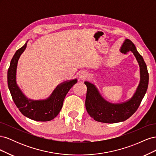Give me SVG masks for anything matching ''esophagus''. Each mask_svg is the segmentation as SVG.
I'll return each instance as SVG.
<instances>
[{"label": "esophagus", "instance_id": "esophagus-1", "mask_svg": "<svg viewBox=\"0 0 156 156\" xmlns=\"http://www.w3.org/2000/svg\"><path fill=\"white\" fill-rule=\"evenodd\" d=\"M79 77L82 80L86 79L88 77V73L87 72H84V71H83V72H81L79 74Z\"/></svg>", "mask_w": 156, "mask_h": 156}]
</instances>
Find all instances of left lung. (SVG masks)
<instances>
[{"mask_svg": "<svg viewBox=\"0 0 156 156\" xmlns=\"http://www.w3.org/2000/svg\"><path fill=\"white\" fill-rule=\"evenodd\" d=\"M120 51L123 53L132 52L139 64L140 83L131 98L120 103H109L101 96L93 84L88 81L84 82L87 87L85 100L87 111L94 120L103 123H117L128 119L137 110L148 86L149 75L147 66L133 42L126 39L121 47Z\"/></svg>", "mask_w": 156, "mask_h": 156, "instance_id": "1", "label": "left lung"}]
</instances>
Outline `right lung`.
Returning <instances> with one entry per match:
<instances>
[{"instance_id":"1","label":"right lung","mask_w":156,"mask_h":156,"mask_svg":"<svg viewBox=\"0 0 156 156\" xmlns=\"http://www.w3.org/2000/svg\"><path fill=\"white\" fill-rule=\"evenodd\" d=\"M26 47L27 43L16 52L11 60L8 70V88L14 103L23 115L36 121H50L58 115L66 96L70 88L77 83V80H71L58 85L46 100H31L27 98L17 87L16 81L18 60Z\"/></svg>"}]
</instances>
